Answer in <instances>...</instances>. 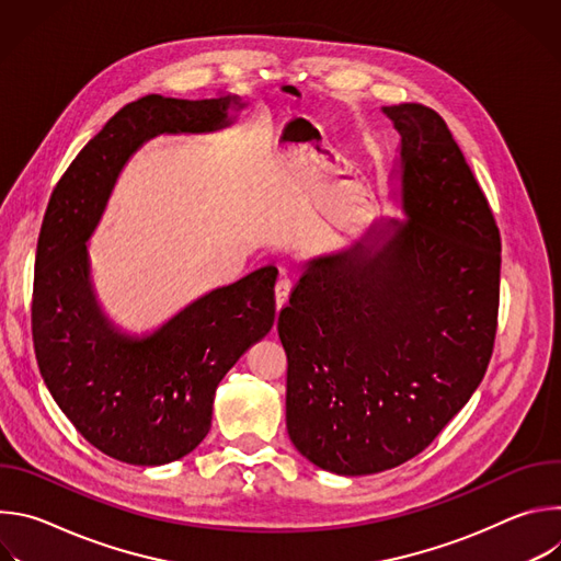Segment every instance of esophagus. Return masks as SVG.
Segmentation results:
<instances>
[{
	"instance_id": "34e87169",
	"label": "esophagus",
	"mask_w": 561,
	"mask_h": 561,
	"mask_svg": "<svg viewBox=\"0 0 561 561\" xmlns=\"http://www.w3.org/2000/svg\"><path fill=\"white\" fill-rule=\"evenodd\" d=\"M290 288H293L290 277L282 271V273H279V279H277V284H275V306H277V310H279L282 306H286V301H288V297H290Z\"/></svg>"
}]
</instances>
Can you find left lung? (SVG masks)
Returning a JSON list of instances; mask_svg holds the SVG:
<instances>
[{"label":"left lung","mask_w":561,"mask_h":561,"mask_svg":"<svg viewBox=\"0 0 561 561\" xmlns=\"http://www.w3.org/2000/svg\"><path fill=\"white\" fill-rule=\"evenodd\" d=\"M399 133L390 199L340 251L310 257L282 308L286 428L329 472L409 461L463 409L497 331L502 242L491 206L428 106H381Z\"/></svg>","instance_id":"1"}]
</instances>
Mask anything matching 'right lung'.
<instances>
[{
  "label": "right lung",
  "instance_id": "right-lung-1",
  "mask_svg": "<svg viewBox=\"0 0 561 561\" xmlns=\"http://www.w3.org/2000/svg\"><path fill=\"white\" fill-rule=\"evenodd\" d=\"M244 108L237 95H146L106 122L48 202L33 295L39 373L72 426L113 459L162 466L193 453L210 431L219 381L273 329L275 266L204 293L152 331L130 333L100 304L89 255L117 178L146 141L224 130Z\"/></svg>",
  "mask_w": 561,
  "mask_h": 561
}]
</instances>
